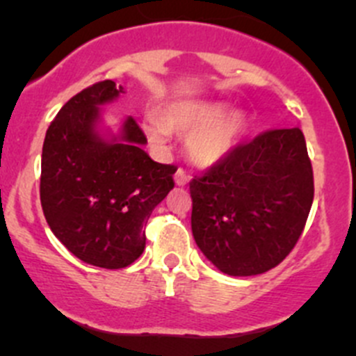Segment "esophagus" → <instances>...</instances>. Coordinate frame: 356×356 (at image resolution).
Masks as SVG:
<instances>
[{
  "instance_id": "34e87169",
  "label": "esophagus",
  "mask_w": 356,
  "mask_h": 356,
  "mask_svg": "<svg viewBox=\"0 0 356 356\" xmlns=\"http://www.w3.org/2000/svg\"><path fill=\"white\" fill-rule=\"evenodd\" d=\"M174 181H175V184H177V186H186L189 182V175L186 174L182 168H179V170L175 172V175H174Z\"/></svg>"
}]
</instances>
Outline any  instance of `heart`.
I'll list each match as a JSON object with an SVG mask.
<instances>
[{"label":"heart","mask_w":356,"mask_h":356,"mask_svg":"<svg viewBox=\"0 0 356 356\" xmlns=\"http://www.w3.org/2000/svg\"><path fill=\"white\" fill-rule=\"evenodd\" d=\"M246 117L222 102H181L167 106L160 122L149 120L145 132L152 145L165 146L170 132L186 136V153L193 163L210 168L236 149L246 132Z\"/></svg>","instance_id":"1"}]
</instances>
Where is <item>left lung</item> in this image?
Returning a JSON list of instances; mask_svg holds the SVG:
<instances>
[{"label": "left lung", "mask_w": 356, "mask_h": 356, "mask_svg": "<svg viewBox=\"0 0 356 356\" xmlns=\"http://www.w3.org/2000/svg\"><path fill=\"white\" fill-rule=\"evenodd\" d=\"M196 245L220 272L258 275L300 239L314 201V170L300 127L238 146L189 182Z\"/></svg>", "instance_id": "8db88e82"}]
</instances>
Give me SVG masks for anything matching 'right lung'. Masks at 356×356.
Listing matches in <instances>:
<instances>
[{
  "instance_id": "right-lung-1",
  "label": "right lung",
  "mask_w": 356,
  "mask_h": 356,
  "mask_svg": "<svg viewBox=\"0 0 356 356\" xmlns=\"http://www.w3.org/2000/svg\"><path fill=\"white\" fill-rule=\"evenodd\" d=\"M124 92L102 81L70 98L46 131L41 207L53 234L79 260L124 268L146 246L145 225L174 188L177 167L153 161L132 117L118 134L102 129V108Z\"/></svg>"
}]
</instances>
